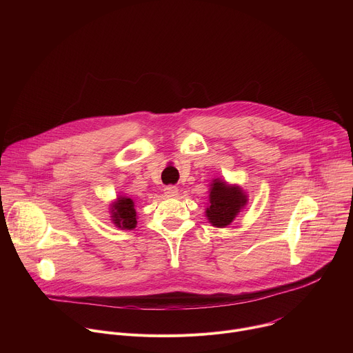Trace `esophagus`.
<instances>
[{"instance_id": "34e87169", "label": "esophagus", "mask_w": 353, "mask_h": 353, "mask_svg": "<svg viewBox=\"0 0 353 353\" xmlns=\"http://www.w3.org/2000/svg\"><path fill=\"white\" fill-rule=\"evenodd\" d=\"M165 194L166 196H176L179 194V188L176 185H168L165 187Z\"/></svg>"}]
</instances>
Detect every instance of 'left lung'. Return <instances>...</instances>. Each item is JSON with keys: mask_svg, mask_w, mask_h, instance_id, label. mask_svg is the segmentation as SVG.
I'll list each match as a JSON object with an SVG mask.
<instances>
[{"mask_svg": "<svg viewBox=\"0 0 353 353\" xmlns=\"http://www.w3.org/2000/svg\"><path fill=\"white\" fill-rule=\"evenodd\" d=\"M247 192L237 184L214 179L210 184V199L205 208L208 222L215 228H228L247 205Z\"/></svg>", "mask_w": 353, "mask_h": 353, "instance_id": "left-lung-1", "label": "left lung"}]
</instances>
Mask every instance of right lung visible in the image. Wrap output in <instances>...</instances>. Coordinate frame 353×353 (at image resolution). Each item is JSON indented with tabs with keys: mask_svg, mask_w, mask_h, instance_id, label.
<instances>
[{
	"mask_svg": "<svg viewBox=\"0 0 353 353\" xmlns=\"http://www.w3.org/2000/svg\"><path fill=\"white\" fill-rule=\"evenodd\" d=\"M110 221L121 230H132L137 228V211L135 201L127 195H119L109 208Z\"/></svg>",
	"mask_w": 353,
	"mask_h": 353,
	"instance_id": "1",
	"label": "right lung"
}]
</instances>
